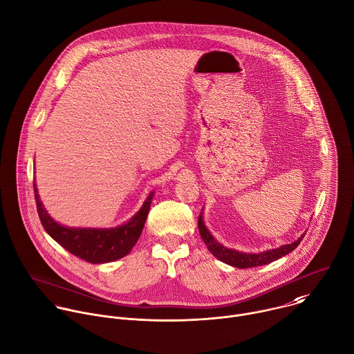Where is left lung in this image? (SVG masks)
<instances>
[{"mask_svg": "<svg viewBox=\"0 0 354 354\" xmlns=\"http://www.w3.org/2000/svg\"><path fill=\"white\" fill-rule=\"evenodd\" d=\"M198 230L201 238L204 241V243L207 245L209 253H212V256H215L218 260H221L222 263L232 266V267H236V268H252V267H260V266H266L270 264L286 254H289L290 252H293L300 242L303 241V236H300L295 243L290 245H285L281 246L279 249L275 250H268L264 253H259V254H252V253H241L236 250H232V249H226L222 245H219L214 238L212 234L208 232V229L205 227V225L203 223V218H201V212L198 216Z\"/></svg>", "mask_w": 354, "mask_h": 354, "instance_id": "1", "label": "left lung"}]
</instances>
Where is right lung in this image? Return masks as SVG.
Returning a JSON list of instances; mask_svg holds the SVG:
<instances>
[{
	"instance_id": "1",
	"label": "right lung",
	"mask_w": 354,
	"mask_h": 354,
	"mask_svg": "<svg viewBox=\"0 0 354 354\" xmlns=\"http://www.w3.org/2000/svg\"><path fill=\"white\" fill-rule=\"evenodd\" d=\"M35 187V198L37 205V212L44 226L46 232L50 236L59 243L65 250L71 254L91 263V264H102L122 259L140 238L146 218L149 215V209L151 205V198L154 193H150L147 200L145 201L140 211L125 225L112 227V229H83V227H66L57 223L44 209L40 197L37 194L36 183L33 180Z\"/></svg>"
}]
</instances>
